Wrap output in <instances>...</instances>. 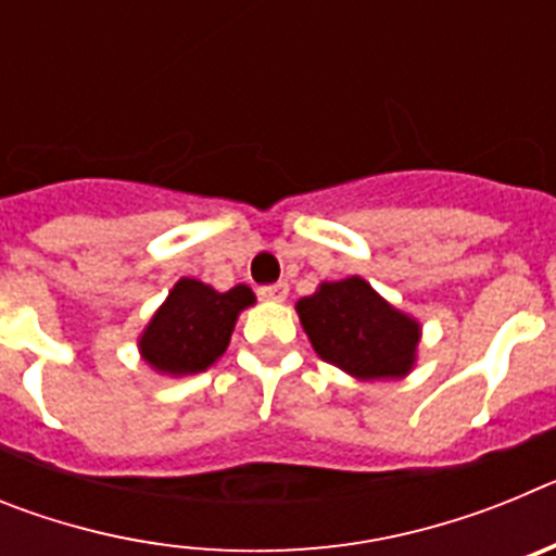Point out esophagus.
I'll list each match as a JSON object with an SVG mask.
<instances>
[{
  "mask_svg": "<svg viewBox=\"0 0 556 556\" xmlns=\"http://www.w3.org/2000/svg\"><path fill=\"white\" fill-rule=\"evenodd\" d=\"M287 294H289V283H283V281L269 283V287L258 289V298H262V301H269V303L287 301Z\"/></svg>",
  "mask_w": 556,
  "mask_h": 556,
  "instance_id": "34e87169",
  "label": "esophagus"
}]
</instances>
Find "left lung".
<instances>
[{
    "label": "left lung",
    "mask_w": 556,
    "mask_h": 556,
    "mask_svg": "<svg viewBox=\"0 0 556 556\" xmlns=\"http://www.w3.org/2000/svg\"><path fill=\"white\" fill-rule=\"evenodd\" d=\"M294 312L314 353L358 381H395L415 370L424 326L358 275L323 281Z\"/></svg>",
    "instance_id": "obj_1"
}]
</instances>
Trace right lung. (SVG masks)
Instances as JSON below:
<instances>
[{
    "label": "right lung",
    "mask_w": 556,
    "mask_h": 556,
    "mask_svg": "<svg viewBox=\"0 0 556 556\" xmlns=\"http://www.w3.org/2000/svg\"><path fill=\"white\" fill-rule=\"evenodd\" d=\"M253 303V289L244 283L217 292L198 278H180L141 331V362L169 378L208 370L228 351L239 314Z\"/></svg>",
    "instance_id": "add662e5"
}]
</instances>
